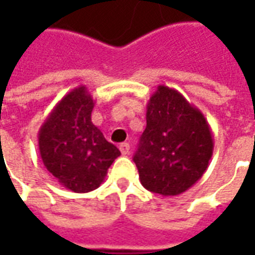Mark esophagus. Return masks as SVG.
I'll list each match as a JSON object with an SVG mask.
<instances>
[{"mask_svg":"<svg viewBox=\"0 0 255 255\" xmlns=\"http://www.w3.org/2000/svg\"><path fill=\"white\" fill-rule=\"evenodd\" d=\"M119 149H120V151H122L123 155H127L128 153H129V144H128L127 142H124V143H120Z\"/></svg>","mask_w":255,"mask_h":255,"instance_id":"34e87169","label":"esophagus"}]
</instances>
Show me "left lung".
Listing matches in <instances>:
<instances>
[{
    "label": "left lung",
    "mask_w": 255,
    "mask_h": 255,
    "mask_svg": "<svg viewBox=\"0 0 255 255\" xmlns=\"http://www.w3.org/2000/svg\"><path fill=\"white\" fill-rule=\"evenodd\" d=\"M212 154L213 135L202 112L177 90L158 86L133 155L142 186L162 197L179 195L203 176Z\"/></svg>",
    "instance_id": "1"
}]
</instances>
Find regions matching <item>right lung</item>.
I'll list each match as a JSON object with an SVG mask.
<instances>
[{
	"mask_svg": "<svg viewBox=\"0 0 255 255\" xmlns=\"http://www.w3.org/2000/svg\"><path fill=\"white\" fill-rule=\"evenodd\" d=\"M94 100L79 86L58 104L39 128L38 144L43 165L73 192L100 187L120 150L108 142L91 122Z\"/></svg>",
	"mask_w": 255,
	"mask_h": 255,
	"instance_id": "obj_1",
	"label": "right lung"
}]
</instances>
